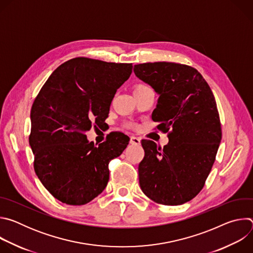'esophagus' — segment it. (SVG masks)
Here are the masks:
<instances>
[{
    "label": "esophagus",
    "instance_id": "obj_1",
    "mask_svg": "<svg viewBox=\"0 0 253 253\" xmlns=\"http://www.w3.org/2000/svg\"><path fill=\"white\" fill-rule=\"evenodd\" d=\"M130 143H131V144H134V145H139V144L141 143V140H140V138H138V137L131 136V138H130Z\"/></svg>",
    "mask_w": 253,
    "mask_h": 253
}]
</instances>
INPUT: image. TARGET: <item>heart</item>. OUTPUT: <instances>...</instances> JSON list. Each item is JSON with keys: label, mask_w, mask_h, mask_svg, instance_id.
<instances>
[{"label": "heart", "mask_w": 253, "mask_h": 253, "mask_svg": "<svg viewBox=\"0 0 253 253\" xmlns=\"http://www.w3.org/2000/svg\"><path fill=\"white\" fill-rule=\"evenodd\" d=\"M145 87H147V86H145V85H142V84H141V85H137L135 89H140V88H145Z\"/></svg>", "instance_id": "b5f03b06"}]
</instances>
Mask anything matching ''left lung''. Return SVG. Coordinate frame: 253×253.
<instances>
[{
  "mask_svg": "<svg viewBox=\"0 0 253 253\" xmlns=\"http://www.w3.org/2000/svg\"><path fill=\"white\" fill-rule=\"evenodd\" d=\"M134 73L159 95L152 120L169 139L163 149L141 141L145 155L138 167L140 187L159 204H183L203 188L221 141L214 95L187 65L144 63L134 66Z\"/></svg>",
  "mask_w": 253,
  "mask_h": 253,
  "instance_id": "obj_1",
  "label": "left lung"
}]
</instances>
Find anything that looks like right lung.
<instances>
[{"label":"right lung","instance_id":"add662e5","mask_svg":"<svg viewBox=\"0 0 253 253\" xmlns=\"http://www.w3.org/2000/svg\"><path fill=\"white\" fill-rule=\"evenodd\" d=\"M132 64L74 58L46 81L31 109L29 143L34 169L45 188L69 205H84L109 181V162L129 143L114 133L96 147L85 132L101 126L110 104L132 73Z\"/></svg>","mask_w":253,"mask_h":253}]
</instances>
